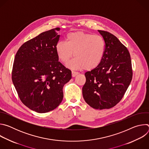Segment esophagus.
<instances>
[{"label": "esophagus", "instance_id": "1", "mask_svg": "<svg viewBox=\"0 0 149 149\" xmlns=\"http://www.w3.org/2000/svg\"><path fill=\"white\" fill-rule=\"evenodd\" d=\"M71 73H72V77H75L77 76V75H78V74L77 72H75V71H72Z\"/></svg>", "mask_w": 149, "mask_h": 149}]
</instances>
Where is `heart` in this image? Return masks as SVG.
<instances>
[{
    "instance_id": "b5f03b06",
    "label": "heart",
    "mask_w": 149,
    "mask_h": 149,
    "mask_svg": "<svg viewBox=\"0 0 149 149\" xmlns=\"http://www.w3.org/2000/svg\"><path fill=\"white\" fill-rule=\"evenodd\" d=\"M55 49L58 58L65 64L74 54L75 58L70 62L69 67L91 70L98 67L102 60L105 42L100 35L78 31L69 33L66 42H58Z\"/></svg>"
}]
</instances>
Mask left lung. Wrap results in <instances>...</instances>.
Returning a JSON list of instances; mask_svg holds the SVG:
<instances>
[{
	"instance_id": "8db88e82",
	"label": "left lung",
	"mask_w": 149,
	"mask_h": 149,
	"mask_svg": "<svg viewBox=\"0 0 149 149\" xmlns=\"http://www.w3.org/2000/svg\"><path fill=\"white\" fill-rule=\"evenodd\" d=\"M98 32L105 42L104 55L98 67L85 73L82 95L91 107L109 109L121 101L132 81V61L128 49L116 36Z\"/></svg>"
}]
</instances>
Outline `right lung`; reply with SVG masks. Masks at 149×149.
<instances>
[{"label": "right lung", "instance_id": "obj_1", "mask_svg": "<svg viewBox=\"0 0 149 149\" xmlns=\"http://www.w3.org/2000/svg\"><path fill=\"white\" fill-rule=\"evenodd\" d=\"M59 28L42 32L18 49L12 79L18 96L27 107L39 113L55 109L62 102L63 87L71 71L58 61L55 47Z\"/></svg>", "mask_w": 149, "mask_h": 149}]
</instances>
